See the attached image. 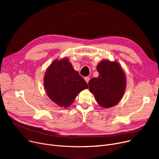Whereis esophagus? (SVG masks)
I'll return each mask as SVG.
<instances>
[{
	"label": "esophagus",
	"mask_w": 159,
	"mask_h": 159,
	"mask_svg": "<svg viewBox=\"0 0 159 159\" xmlns=\"http://www.w3.org/2000/svg\"><path fill=\"white\" fill-rule=\"evenodd\" d=\"M84 80H85V81L87 83H89V80H90V77H89V76H86V77H85L84 78Z\"/></svg>",
	"instance_id": "obj_1"
}]
</instances>
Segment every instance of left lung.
Instances as JSON below:
<instances>
[{"instance_id": "1", "label": "left lung", "mask_w": 159, "mask_h": 159, "mask_svg": "<svg viewBox=\"0 0 159 159\" xmlns=\"http://www.w3.org/2000/svg\"><path fill=\"white\" fill-rule=\"evenodd\" d=\"M99 76L89 80V90L98 104L109 108L119 103L124 95L126 76L117 61L104 59L97 65Z\"/></svg>"}]
</instances>
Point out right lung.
Returning <instances> with one entry per match:
<instances>
[{
  "instance_id": "obj_1",
  "label": "right lung",
  "mask_w": 159,
  "mask_h": 159,
  "mask_svg": "<svg viewBox=\"0 0 159 159\" xmlns=\"http://www.w3.org/2000/svg\"><path fill=\"white\" fill-rule=\"evenodd\" d=\"M43 85L48 96L60 107H67L88 84L68 58L57 59L48 66L44 75Z\"/></svg>"
}]
</instances>
